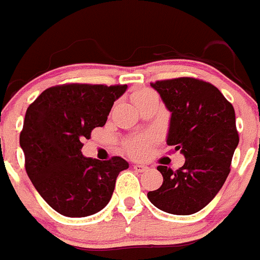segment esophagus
Segmentation results:
<instances>
[{
  "instance_id": "34e87169",
  "label": "esophagus",
  "mask_w": 260,
  "mask_h": 260,
  "mask_svg": "<svg viewBox=\"0 0 260 260\" xmlns=\"http://www.w3.org/2000/svg\"><path fill=\"white\" fill-rule=\"evenodd\" d=\"M133 168H134L135 172H139V173H143V172H146L147 169H148V167H146V165L143 164H134Z\"/></svg>"
}]
</instances>
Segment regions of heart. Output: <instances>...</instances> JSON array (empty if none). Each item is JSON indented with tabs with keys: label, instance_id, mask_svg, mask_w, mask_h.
Returning a JSON list of instances; mask_svg holds the SVG:
<instances>
[{
	"label": "heart",
	"instance_id": "obj_1",
	"mask_svg": "<svg viewBox=\"0 0 260 260\" xmlns=\"http://www.w3.org/2000/svg\"><path fill=\"white\" fill-rule=\"evenodd\" d=\"M151 93V91H141L135 95V99L141 98V96L148 95ZM153 142V137L151 135H146V137L141 138H135V139H132L125 143V150L127 151L130 155L137 156V157H141V156L146 155V152L150 148V144Z\"/></svg>",
	"mask_w": 260,
	"mask_h": 260
}]
</instances>
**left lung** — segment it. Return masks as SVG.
<instances>
[{"label": "left lung", "instance_id": "obj_1", "mask_svg": "<svg viewBox=\"0 0 260 260\" xmlns=\"http://www.w3.org/2000/svg\"><path fill=\"white\" fill-rule=\"evenodd\" d=\"M151 86L172 113L167 144L186 160L177 171L158 165L164 181L147 197L164 212L191 215L215 198L231 172L240 142L234 108L213 84L195 78L157 80Z\"/></svg>", "mask_w": 260, "mask_h": 260}]
</instances>
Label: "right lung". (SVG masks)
Masks as SVG:
<instances>
[{
    "label": "right lung",
    "mask_w": 260,
    "mask_h": 260,
    "mask_svg": "<svg viewBox=\"0 0 260 260\" xmlns=\"http://www.w3.org/2000/svg\"><path fill=\"white\" fill-rule=\"evenodd\" d=\"M126 84H61L47 88L27 108L19 143L26 172L41 198L68 217H86L109 203L119 172V156L100 161L82 155V142L104 126Z\"/></svg>",
    "instance_id": "right-lung-1"
}]
</instances>
